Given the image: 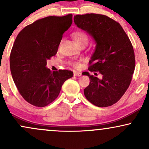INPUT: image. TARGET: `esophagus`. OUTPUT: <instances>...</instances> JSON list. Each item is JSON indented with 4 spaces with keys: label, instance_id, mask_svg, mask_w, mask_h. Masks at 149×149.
<instances>
[{
    "label": "esophagus",
    "instance_id": "obj_1",
    "mask_svg": "<svg viewBox=\"0 0 149 149\" xmlns=\"http://www.w3.org/2000/svg\"><path fill=\"white\" fill-rule=\"evenodd\" d=\"M73 74H74V76H81L82 73L80 72H78V71H73Z\"/></svg>",
    "mask_w": 149,
    "mask_h": 149
}]
</instances>
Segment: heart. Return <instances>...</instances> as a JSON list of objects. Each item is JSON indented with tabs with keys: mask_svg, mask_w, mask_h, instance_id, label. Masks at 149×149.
Here are the masks:
<instances>
[{
	"mask_svg": "<svg viewBox=\"0 0 149 149\" xmlns=\"http://www.w3.org/2000/svg\"><path fill=\"white\" fill-rule=\"evenodd\" d=\"M72 36L73 40H75V42L78 45H80L81 43H88V38L84 32L80 31H77L73 32ZM70 64L74 66L75 67H78L79 66V63L76 62V61H71Z\"/></svg>",
	"mask_w": 149,
	"mask_h": 149,
	"instance_id": "b5f03b06",
	"label": "heart"
}]
</instances>
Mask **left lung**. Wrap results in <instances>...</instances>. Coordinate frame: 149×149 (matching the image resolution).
<instances>
[{
  "instance_id": "left-lung-1",
  "label": "left lung",
  "mask_w": 149,
  "mask_h": 149,
  "mask_svg": "<svg viewBox=\"0 0 149 149\" xmlns=\"http://www.w3.org/2000/svg\"><path fill=\"white\" fill-rule=\"evenodd\" d=\"M74 23L95 40V51L88 70L99 71L102 79L84 72L90 83L84 89L86 99L98 107H107L118 101L130 86L135 67L133 47L123 29L109 17L98 14L74 16Z\"/></svg>"
}]
</instances>
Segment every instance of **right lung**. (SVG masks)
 <instances>
[{
    "instance_id": "right-lung-1",
    "label": "right lung",
    "mask_w": 149,
    "mask_h": 149,
    "mask_svg": "<svg viewBox=\"0 0 149 149\" xmlns=\"http://www.w3.org/2000/svg\"><path fill=\"white\" fill-rule=\"evenodd\" d=\"M71 24V14L47 17L26 26L15 39L10 57L12 76L20 95L35 107L52 103L64 82L73 76L71 71L52 72L46 67Z\"/></svg>"
}]
</instances>
